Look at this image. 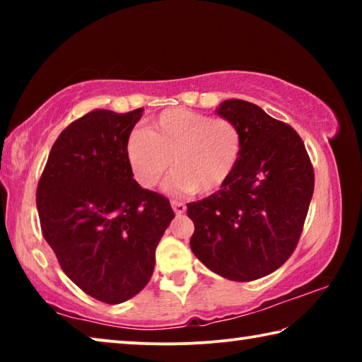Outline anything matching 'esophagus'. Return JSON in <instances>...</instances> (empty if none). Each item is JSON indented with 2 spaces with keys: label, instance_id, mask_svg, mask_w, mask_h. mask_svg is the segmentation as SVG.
<instances>
[{
  "label": "esophagus",
  "instance_id": "1",
  "mask_svg": "<svg viewBox=\"0 0 362 362\" xmlns=\"http://www.w3.org/2000/svg\"><path fill=\"white\" fill-rule=\"evenodd\" d=\"M170 206H173V209H174V212L177 214V216H182V214H185V211H187V206L183 204V203H180V201H173V203H170Z\"/></svg>",
  "mask_w": 362,
  "mask_h": 362
}]
</instances>
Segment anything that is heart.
I'll list each match as a JSON object with an SVG mask.
<instances>
[{"label": "heart", "instance_id": "1", "mask_svg": "<svg viewBox=\"0 0 362 362\" xmlns=\"http://www.w3.org/2000/svg\"><path fill=\"white\" fill-rule=\"evenodd\" d=\"M243 137L226 118L169 108L153 119L146 131H134L126 140V158L132 174L145 188L156 187L174 164L168 188L183 193H214L235 173Z\"/></svg>", "mask_w": 362, "mask_h": 362}]
</instances>
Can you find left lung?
<instances>
[{"instance_id": "1", "label": "left lung", "mask_w": 362, "mask_h": 362, "mask_svg": "<svg viewBox=\"0 0 362 362\" xmlns=\"http://www.w3.org/2000/svg\"><path fill=\"white\" fill-rule=\"evenodd\" d=\"M217 113L235 122L241 158L228 182L187 204L193 254L231 281H254L292 255L308 214L315 173L298 134L254 103L230 99Z\"/></svg>"}]
</instances>
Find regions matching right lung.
Masks as SVG:
<instances>
[{
    "mask_svg": "<svg viewBox=\"0 0 362 362\" xmlns=\"http://www.w3.org/2000/svg\"><path fill=\"white\" fill-rule=\"evenodd\" d=\"M144 108L94 110L62 131L36 189L41 231L64 273L116 305L144 289L159 240L175 217L166 196L134 180L126 140Z\"/></svg>",
    "mask_w": 362,
    "mask_h": 362,
    "instance_id": "1",
    "label": "right lung"
}]
</instances>
